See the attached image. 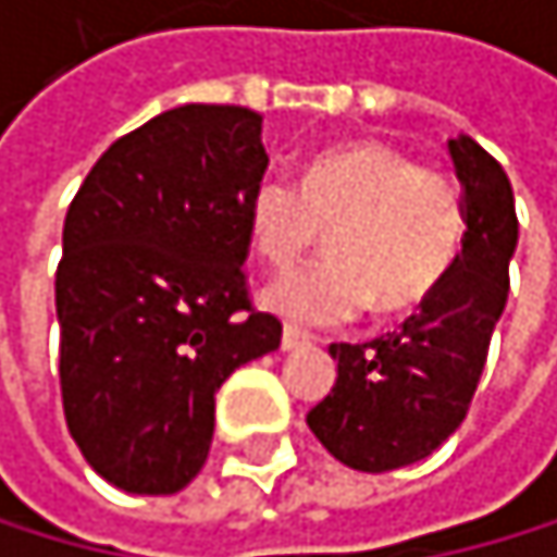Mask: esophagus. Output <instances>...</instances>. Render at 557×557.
Returning <instances> with one entry per match:
<instances>
[{"label": "esophagus", "mask_w": 557, "mask_h": 557, "mask_svg": "<svg viewBox=\"0 0 557 557\" xmlns=\"http://www.w3.org/2000/svg\"><path fill=\"white\" fill-rule=\"evenodd\" d=\"M302 347H309V336L299 333V330H288L285 326V333H282V350H302Z\"/></svg>", "instance_id": "esophagus-1"}]
</instances>
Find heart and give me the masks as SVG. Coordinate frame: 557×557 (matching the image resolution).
<instances>
[{"label": "heart", "instance_id": "b5f03b06", "mask_svg": "<svg viewBox=\"0 0 557 557\" xmlns=\"http://www.w3.org/2000/svg\"><path fill=\"white\" fill-rule=\"evenodd\" d=\"M248 231L272 269H293L330 231L333 258L282 275L261 306L296 326H336L371 302L408 312L446 282L462 245V197L446 173L414 166L395 146L350 143L315 156L302 183L264 176Z\"/></svg>", "mask_w": 557, "mask_h": 557}]
</instances>
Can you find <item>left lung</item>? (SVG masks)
Wrapping results in <instances>:
<instances>
[{"instance_id": "1", "label": "left lung", "mask_w": 557, "mask_h": 557, "mask_svg": "<svg viewBox=\"0 0 557 557\" xmlns=\"http://www.w3.org/2000/svg\"><path fill=\"white\" fill-rule=\"evenodd\" d=\"M449 156L466 224L453 272L395 333L371 344H330L336 384L306 414L326 453L360 473L419 462L459 429L507 306L517 248L510 180L470 135L449 138Z\"/></svg>"}]
</instances>
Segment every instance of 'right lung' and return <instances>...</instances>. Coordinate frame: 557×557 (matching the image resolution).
<instances>
[{
  "instance_id": "obj_1",
  "label": "right lung",
  "mask_w": 557,
  "mask_h": 557,
  "mask_svg": "<svg viewBox=\"0 0 557 557\" xmlns=\"http://www.w3.org/2000/svg\"><path fill=\"white\" fill-rule=\"evenodd\" d=\"M264 170L258 111L183 104L111 143L67 210L63 414L91 470L125 494H176L194 480L213 395L282 344L242 272Z\"/></svg>"
}]
</instances>
